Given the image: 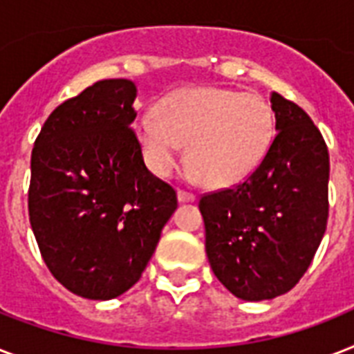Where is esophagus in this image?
<instances>
[{
    "label": "esophagus",
    "instance_id": "obj_1",
    "mask_svg": "<svg viewBox=\"0 0 354 354\" xmlns=\"http://www.w3.org/2000/svg\"><path fill=\"white\" fill-rule=\"evenodd\" d=\"M194 200H196V196H194L193 193L183 191V189L178 191V202H180V204H189V202H194Z\"/></svg>",
    "mask_w": 354,
    "mask_h": 354
}]
</instances>
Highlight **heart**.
I'll use <instances>...</instances> for the list:
<instances>
[{"label": "heart", "mask_w": 354, "mask_h": 354, "mask_svg": "<svg viewBox=\"0 0 354 354\" xmlns=\"http://www.w3.org/2000/svg\"><path fill=\"white\" fill-rule=\"evenodd\" d=\"M139 147L154 174L165 178L187 143L191 171L207 185H232L252 174L274 136V112L257 93L194 86L165 97L160 115L145 113L136 124Z\"/></svg>", "instance_id": "b5f03b06"}]
</instances>
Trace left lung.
Listing matches in <instances>:
<instances>
[{
  "instance_id": "obj_1",
  "label": "left lung",
  "mask_w": 354,
  "mask_h": 354,
  "mask_svg": "<svg viewBox=\"0 0 354 354\" xmlns=\"http://www.w3.org/2000/svg\"><path fill=\"white\" fill-rule=\"evenodd\" d=\"M275 138L242 183L204 194L205 253L216 279L244 301L286 294L307 272L329 216V152L292 101L270 93Z\"/></svg>"
}]
</instances>
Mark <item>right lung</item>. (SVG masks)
Segmentation results:
<instances>
[{
    "label": "right lung",
    "instance_id": "obj_1",
    "mask_svg": "<svg viewBox=\"0 0 354 354\" xmlns=\"http://www.w3.org/2000/svg\"><path fill=\"white\" fill-rule=\"evenodd\" d=\"M136 97L132 80H99L53 110L30 156L29 221L44 263L86 299L132 288L178 207L130 128Z\"/></svg>",
    "mask_w": 354,
    "mask_h": 354
}]
</instances>
